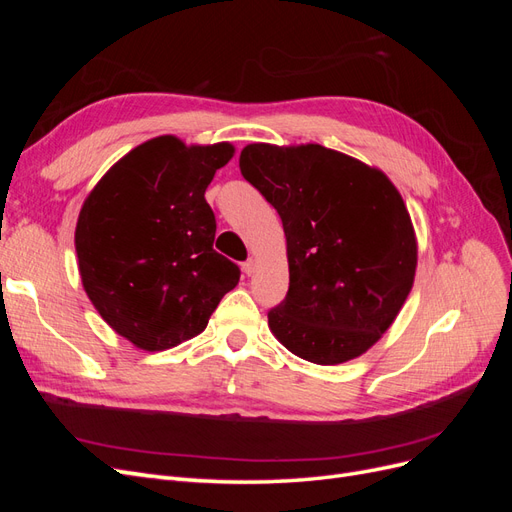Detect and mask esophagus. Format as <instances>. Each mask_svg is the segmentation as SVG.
Listing matches in <instances>:
<instances>
[{
    "instance_id": "34e87169",
    "label": "esophagus",
    "mask_w": 512,
    "mask_h": 512,
    "mask_svg": "<svg viewBox=\"0 0 512 512\" xmlns=\"http://www.w3.org/2000/svg\"><path fill=\"white\" fill-rule=\"evenodd\" d=\"M254 271H256V260L254 258H247L243 262V273L245 275H254Z\"/></svg>"
}]
</instances>
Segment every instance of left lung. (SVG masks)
<instances>
[{"mask_svg":"<svg viewBox=\"0 0 512 512\" xmlns=\"http://www.w3.org/2000/svg\"><path fill=\"white\" fill-rule=\"evenodd\" d=\"M239 168L284 224L290 288L269 312L277 342L316 365L365 354L416 275V232L393 181L316 143H252Z\"/></svg>","mask_w":512,"mask_h":512,"instance_id":"8db88e82","label":"left lung"}]
</instances>
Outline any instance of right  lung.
<instances>
[{"label": "right lung", "instance_id": "obj_1", "mask_svg": "<svg viewBox=\"0 0 512 512\" xmlns=\"http://www.w3.org/2000/svg\"><path fill=\"white\" fill-rule=\"evenodd\" d=\"M235 145L149 138L106 170L74 230L81 282L117 335L147 352L203 333L239 267L213 250L205 200Z\"/></svg>", "mask_w": 512, "mask_h": 512}]
</instances>
